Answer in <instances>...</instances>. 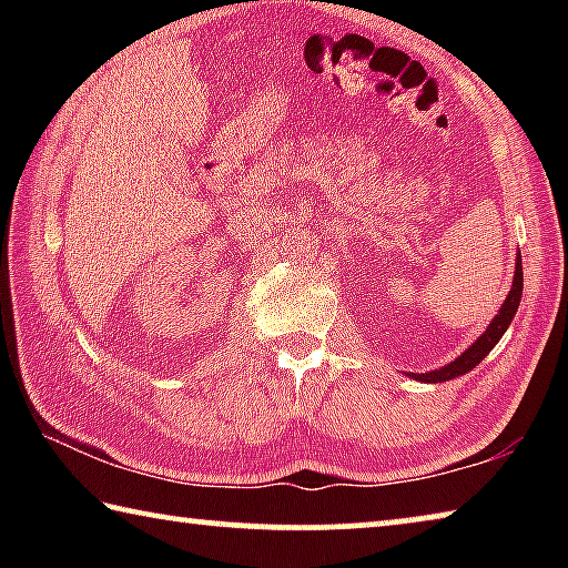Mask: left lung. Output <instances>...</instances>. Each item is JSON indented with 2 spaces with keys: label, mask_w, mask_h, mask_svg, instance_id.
Segmentation results:
<instances>
[{
  "label": "left lung",
  "mask_w": 568,
  "mask_h": 568,
  "mask_svg": "<svg viewBox=\"0 0 568 568\" xmlns=\"http://www.w3.org/2000/svg\"><path fill=\"white\" fill-rule=\"evenodd\" d=\"M521 293H524V265H521V253H518L511 291H508L501 311H498L496 318L488 323V328L484 331V335H480V338L474 345H470L468 351L460 353L456 361H450L448 365H444V368L428 371V373H408V376L416 378V381H426V383H444V381H454L458 376H466L468 371H474L476 365L494 351V345L501 341V335L506 333L508 325H511L514 315L518 311V303H521Z\"/></svg>",
  "instance_id": "8db88e82"
}]
</instances>
